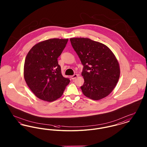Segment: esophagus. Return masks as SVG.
Wrapping results in <instances>:
<instances>
[{
	"mask_svg": "<svg viewBox=\"0 0 147 147\" xmlns=\"http://www.w3.org/2000/svg\"><path fill=\"white\" fill-rule=\"evenodd\" d=\"M77 77H78V75H77V74H75L71 76L70 77V78H71V79L73 80V79H75Z\"/></svg>",
	"mask_w": 147,
	"mask_h": 147,
	"instance_id": "1",
	"label": "esophagus"
}]
</instances>
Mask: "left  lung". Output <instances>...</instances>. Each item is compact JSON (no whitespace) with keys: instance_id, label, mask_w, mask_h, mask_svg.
<instances>
[{"instance_id":"1","label":"left lung","mask_w":147,"mask_h":147,"mask_svg":"<svg viewBox=\"0 0 147 147\" xmlns=\"http://www.w3.org/2000/svg\"><path fill=\"white\" fill-rule=\"evenodd\" d=\"M71 44L83 65L84 79L80 86L84 95L99 100L109 95L120 76L119 63L111 49L103 44L89 38L70 39Z\"/></svg>"}]
</instances>
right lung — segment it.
<instances>
[{
  "instance_id": "1",
  "label": "right lung",
  "mask_w": 147,
  "mask_h": 147,
  "mask_svg": "<svg viewBox=\"0 0 147 147\" xmlns=\"http://www.w3.org/2000/svg\"><path fill=\"white\" fill-rule=\"evenodd\" d=\"M68 41L53 38L35 44L28 52L24 66V77L35 95L47 102L59 98L70 82L61 73L58 58Z\"/></svg>"
}]
</instances>
